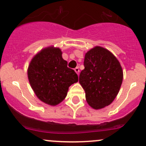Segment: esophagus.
<instances>
[{
  "label": "esophagus",
  "mask_w": 146,
  "mask_h": 146,
  "mask_svg": "<svg viewBox=\"0 0 146 146\" xmlns=\"http://www.w3.org/2000/svg\"><path fill=\"white\" fill-rule=\"evenodd\" d=\"M75 71H76V73H77L78 75H79V73H80V70H79V68L76 67V68H75Z\"/></svg>",
  "instance_id": "1"
}]
</instances>
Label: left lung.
I'll list each match as a JSON object with an SVG mask.
<instances>
[{
    "label": "left lung",
    "instance_id": "1",
    "mask_svg": "<svg viewBox=\"0 0 146 146\" xmlns=\"http://www.w3.org/2000/svg\"><path fill=\"white\" fill-rule=\"evenodd\" d=\"M84 66L79 82L85 92L87 102L95 110L110 105L123 80L120 63L110 51L95 46L85 54Z\"/></svg>",
    "mask_w": 146,
    "mask_h": 146
}]
</instances>
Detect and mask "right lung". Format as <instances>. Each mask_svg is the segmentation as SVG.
<instances>
[{
  "label": "right lung",
  "mask_w": 146,
  "mask_h": 146,
  "mask_svg": "<svg viewBox=\"0 0 146 146\" xmlns=\"http://www.w3.org/2000/svg\"><path fill=\"white\" fill-rule=\"evenodd\" d=\"M59 48L41 50L31 61L27 70L29 84L43 102L55 106L67 95L68 88L78 81L76 72L67 66Z\"/></svg>",
  "instance_id": "obj_1"
}]
</instances>
